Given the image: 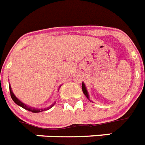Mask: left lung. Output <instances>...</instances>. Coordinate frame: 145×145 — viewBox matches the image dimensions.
<instances>
[{"label":"left lung","instance_id":"obj_1","mask_svg":"<svg viewBox=\"0 0 145 145\" xmlns=\"http://www.w3.org/2000/svg\"><path fill=\"white\" fill-rule=\"evenodd\" d=\"M82 91H83L84 94L86 95V97H87V99H89V100H90V99H89V93H88V91H87V87H86V86H85V84L84 83V82H82Z\"/></svg>","mask_w":145,"mask_h":145}]
</instances>
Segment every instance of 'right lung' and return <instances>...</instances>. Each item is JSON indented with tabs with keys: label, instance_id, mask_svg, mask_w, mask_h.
Wrapping results in <instances>:
<instances>
[{
	"label": "right lung",
	"instance_id": "right-lung-1",
	"mask_svg": "<svg viewBox=\"0 0 145 145\" xmlns=\"http://www.w3.org/2000/svg\"><path fill=\"white\" fill-rule=\"evenodd\" d=\"M9 84V91H10V95H11V98H12V99L13 100V101L16 104V105H18V106H20V107H21L22 108L25 109V110H27L28 111H30V112H32V113H40V112H42V111L44 110H49V109H50L52 107H53L54 105L56 104V101L54 102V104H52L51 106H50V107H47V108H41V109H39V108H35V107H30V106H29V105H27L26 104H24V103H23L22 101H21L20 100H19L18 98H17L16 96L15 95V94L13 93L12 90V87H11L10 86V84ZM61 86L60 85L59 87H58V90H59V88L61 87Z\"/></svg>",
	"mask_w": 145,
	"mask_h": 145
}]
</instances>
